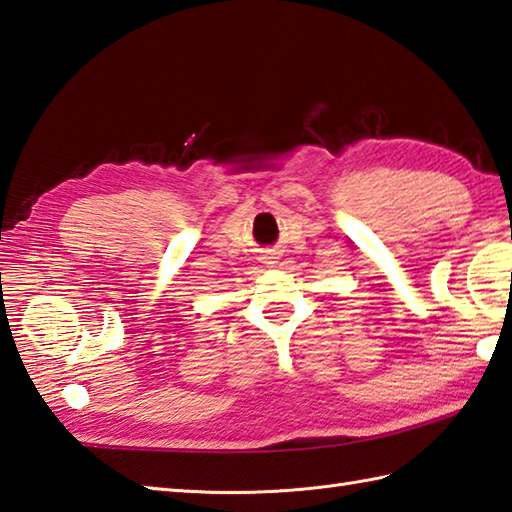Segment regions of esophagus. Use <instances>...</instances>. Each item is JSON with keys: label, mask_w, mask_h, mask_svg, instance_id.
<instances>
[{"label": "esophagus", "mask_w": 512, "mask_h": 512, "mask_svg": "<svg viewBox=\"0 0 512 512\" xmlns=\"http://www.w3.org/2000/svg\"><path fill=\"white\" fill-rule=\"evenodd\" d=\"M274 263H276V260H274Z\"/></svg>", "instance_id": "esophagus-1"}]
</instances>
